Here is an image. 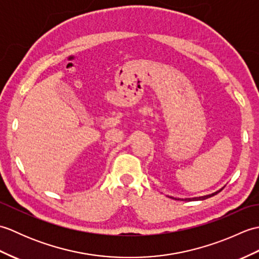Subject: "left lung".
I'll return each mask as SVG.
<instances>
[{
  "label": "left lung",
  "instance_id": "left-lung-1",
  "mask_svg": "<svg viewBox=\"0 0 259 259\" xmlns=\"http://www.w3.org/2000/svg\"><path fill=\"white\" fill-rule=\"evenodd\" d=\"M221 190H222V189H221ZM221 190H218V191H216V192H213V194H211V195H207V196H202V197H198V198H191V199H194V200H203V199H207V198H209V197L217 195L218 192L221 191ZM170 198H172V197H170ZM188 199L190 200V198H188ZM188 199H185V200H188Z\"/></svg>",
  "mask_w": 259,
  "mask_h": 259
}]
</instances>
